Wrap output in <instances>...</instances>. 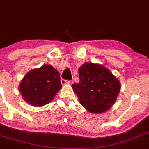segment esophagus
<instances>
[{"instance_id":"esophagus-1","label":"esophagus","mask_w":149,"mask_h":149,"mask_svg":"<svg viewBox=\"0 0 149 149\" xmlns=\"http://www.w3.org/2000/svg\"><path fill=\"white\" fill-rule=\"evenodd\" d=\"M61 82H62V85H66V84H70V81H67V80H65V79H62V80H61Z\"/></svg>"}]
</instances>
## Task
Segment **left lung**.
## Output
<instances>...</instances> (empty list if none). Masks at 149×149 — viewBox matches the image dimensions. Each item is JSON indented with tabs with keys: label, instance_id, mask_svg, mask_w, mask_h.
Returning a JSON list of instances; mask_svg holds the SVG:
<instances>
[{
	"label": "left lung",
	"instance_id": "1",
	"mask_svg": "<svg viewBox=\"0 0 149 149\" xmlns=\"http://www.w3.org/2000/svg\"><path fill=\"white\" fill-rule=\"evenodd\" d=\"M78 70L79 82L72 87L81 105L92 113L109 110L120 93V81L101 64L86 62Z\"/></svg>",
	"mask_w": 149,
	"mask_h": 149
}]
</instances>
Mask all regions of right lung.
Wrapping results in <instances>:
<instances>
[{"label":"right lung","mask_w":149,"mask_h":149,"mask_svg":"<svg viewBox=\"0 0 149 149\" xmlns=\"http://www.w3.org/2000/svg\"><path fill=\"white\" fill-rule=\"evenodd\" d=\"M61 88L60 74L49 64L29 72L19 85L24 100L36 107L49 103Z\"/></svg>","instance_id":"obj_1"}]
</instances>
